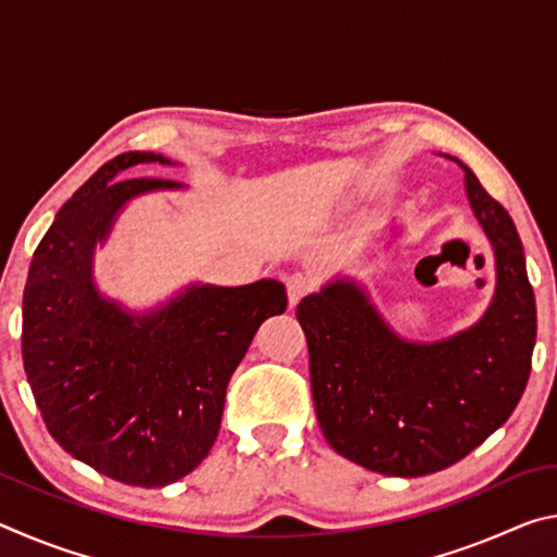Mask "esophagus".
<instances>
[{
  "instance_id": "1",
  "label": "esophagus",
  "mask_w": 557,
  "mask_h": 557,
  "mask_svg": "<svg viewBox=\"0 0 557 557\" xmlns=\"http://www.w3.org/2000/svg\"><path fill=\"white\" fill-rule=\"evenodd\" d=\"M314 282L309 275H301V272H295V275L287 277V297H289V307L299 305L301 297H307L312 292Z\"/></svg>"
}]
</instances>
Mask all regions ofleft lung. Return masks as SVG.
<instances>
[{
    "label": "left lung",
    "mask_w": 557,
    "mask_h": 557,
    "mask_svg": "<svg viewBox=\"0 0 557 557\" xmlns=\"http://www.w3.org/2000/svg\"><path fill=\"white\" fill-rule=\"evenodd\" d=\"M455 162L496 262L479 322L410 342L351 277L329 280L297 305L319 428L334 451L379 474L425 476L465 459L516 410L531 373L535 297L521 238L474 172Z\"/></svg>",
    "instance_id": "8db88e82"
}]
</instances>
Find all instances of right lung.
<instances>
[{
    "label": "right lung",
    "instance_id": "1",
    "mask_svg": "<svg viewBox=\"0 0 557 557\" xmlns=\"http://www.w3.org/2000/svg\"><path fill=\"white\" fill-rule=\"evenodd\" d=\"M164 154L110 159L55 215L34 252L22 307V356L51 437L100 474L166 486L194 471L221 430L225 388L285 285H194L147 312L102 295L92 258L137 196L178 191L169 178H122Z\"/></svg>",
    "mask_w": 557,
    "mask_h": 557
}]
</instances>
